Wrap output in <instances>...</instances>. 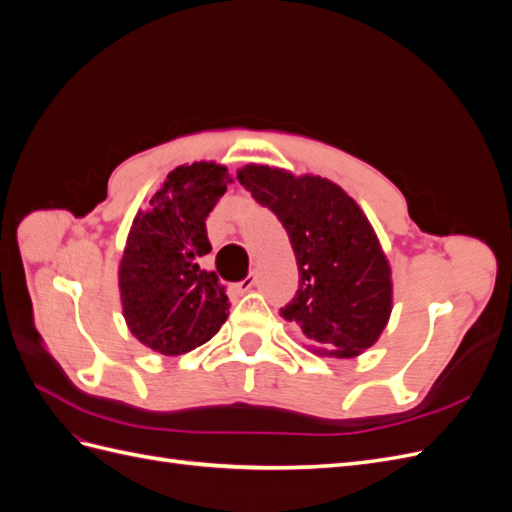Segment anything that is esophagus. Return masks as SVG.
Segmentation results:
<instances>
[{
    "instance_id": "1",
    "label": "esophagus",
    "mask_w": 512,
    "mask_h": 512,
    "mask_svg": "<svg viewBox=\"0 0 512 512\" xmlns=\"http://www.w3.org/2000/svg\"><path fill=\"white\" fill-rule=\"evenodd\" d=\"M254 284H256V275H254V273H250V275H247L245 280H241L235 288H237V292L245 294V292H250V290L254 288Z\"/></svg>"
}]
</instances>
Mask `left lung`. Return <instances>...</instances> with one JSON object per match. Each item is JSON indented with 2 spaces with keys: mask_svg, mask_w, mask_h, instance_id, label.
Wrapping results in <instances>:
<instances>
[{
  "mask_svg": "<svg viewBox=\"0 0 512 512\" xmlns=\"http://www.w3.org/2000/svg\"><path fill=\"white\" fill-rule=\"evenodd\" d=\"M237 179L280 218L297 256L299 290L282 316L322 356L374 346L393 312V273L356 200L329 179L269 164H245Z\"/></svg>",
  "mask_w": 512,
  "mask_h": 512,
  "instance_id": "left-lung-1",
  "label": "left lung"
}]
</instances>
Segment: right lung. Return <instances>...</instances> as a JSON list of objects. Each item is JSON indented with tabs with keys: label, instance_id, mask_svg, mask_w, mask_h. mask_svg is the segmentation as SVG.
I'll return each mask as SVG.
<instances>
[{
	"label": "right lung",
	"instance_id": "obj_1",
	"mask_svg": "<svg viewBox=\"0 0 512 512\" xmlns=\"http://www.w3.org/2000/svg\"><path fill=\"white\" fill-rule=\"evenodd\" d=\"M228 183L224 164H181L134 215L117 269L119 299L130 333L153 352H190L228 318L226 286L198 265L211 252L207 218Z\"/></svg>",
	"mask_w": 512,
	"mask_h": 512
}]
</instances>
